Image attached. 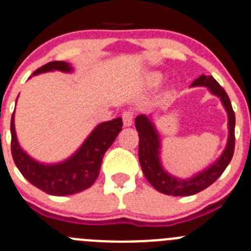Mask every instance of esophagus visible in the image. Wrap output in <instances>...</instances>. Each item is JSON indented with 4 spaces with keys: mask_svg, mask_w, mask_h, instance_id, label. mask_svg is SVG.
I'll return each instance as SVG.
<instances>
[{
    "mask_svg": "<svg viewBox=\"0 0 251 251\" xmlns=\"http://www.w3.org/2000/svg\"><path fill=\"white\" fill-rule=\"evenodd\" d=\"M133 118H134V114H133V112H130V110H126V112H123V114H122L123 124L126 126V127H129V126H132Z\"/></svg>",
    "mask_w": 251,
    "mask_h": 251,
    "instance_id": "obj_1",
    "label": "esophagus"
}]
</instances>
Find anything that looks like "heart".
Returning a JSON list of instances; mask_svg holds the SVG:
<instances>
[{
	"label": "heart",
	"instance_id": "heart-1",
	"mask_svg": "<svg viewBox=\"0 0 251 251\" xmlns=\"http://www.w3.org/2000/svg\"><path fill=\"white\" fill-rule=\"evenodd\" d=\"M160 80H162V75L157 72L151 73V75H148V77H147V82H148V84H151V86H157Z\"/></svg>",
	"mask_w": 251,
	"mask_h": 251
}]
</instances>
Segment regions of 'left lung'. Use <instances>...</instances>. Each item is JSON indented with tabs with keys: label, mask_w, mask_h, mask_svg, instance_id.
Here are the masks:
<instances>
[{
	"label": "left lung",
	"mask_w": 251,
	"mask_h": 251,
	"mask_svg": "<svg viewBox=\"0 0 251 251\" xmlns=\"http://www.w3.org/2000/svg\"><path fill=\"white\" fill-rule=\"evenodd\" d=\"M192 86L208 87L210 92L222 100L223 105L225 107L229 117V138L225 151L222 157L213 165L205 169L201 173L197 174L194 178L188 180H180L178 178L169 176L162 168L159 160L160 143L158 138L157 130L149 121L148 117L138 116L135 118V128L139 135V163L142 171L146 176L147 180L153 185V188L160 193L174 197H187V195L197 194L201 192L209 185L214 183L225 171V168L230 163L235 148V113H234L231 102L227 97L226 92L222 86L213 78V75H201L192 83Z\"/></svg>",
	"instance_id": "1"
}]
</instances>
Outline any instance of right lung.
I'll use <instances>...</instances> for the list:
<instances>
[{"label": "right lung", "instance_id": "obj_1", "mask_svg": "<svg viewBox=\"0 0 251 251\" xmlns=\"http://www.w3.org/2000/svg\"><path fill=\"white\" fill-rule=\"evenodd\" d=\"M50 71L70 72L72 68L63 61L48 62L34 71L33 75ZM122 127V118L100 123L70 159L58 164L46 165L33 160L21 149L16 137L15 117L12 114L11 153L18 171L32 185L50 195L75 194L91 187L97 179L103 155L112 146Z\"/></svg>", "mask_w": 251, "mask_h": 251}]
</instances>
